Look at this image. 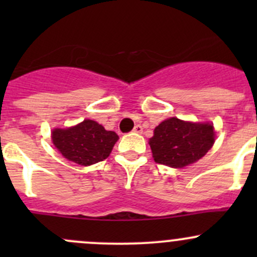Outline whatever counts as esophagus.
I'll return each mask as SVG.
<instances>
[{
  "instance_id": "obj_1",
  "label": "esophagus",
  "mask_w": 257,
  "mask_h": 257,
  "mask_svg": "<svg viewBox=\"0 0 257 257\" xmlns=\"http://www.w3.org/2000/svg\"><path fill=\"white\" fill-rule=\"evenodd\" d=\"M133 133H137V134H142L143 133V128H142V125H136L134 126V129H133Z\"/></svg>"
}]
</instances>
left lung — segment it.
I'll return each mask as SVG.
<instances>
[{
	"label": "left lung",
	"mask_w": 257,
	"mask_h": 257,
	"mask_svg": "<svg viewBox=\"0 0 257 257\" xmlns=\"http://www.w3.org/2000/svg\"><path fill=\"white\" fill-rule=\"evenodd\" d=\"M214 142L211 123H193L173 116L154 129L149 145L155 163L179 169L201 159Z\"/></svg>",
	"instance_id": "8db88e82"
}]
</instances>
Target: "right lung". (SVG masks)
<instances>
[{"instance_id":"obj_1","label":"right lung","mask_w":257,"mask_h":257,"mask_svg":"<svg viewBox=\"0 0 257 257\" xmlns=\"http://www.w3.org/2000/svg\"><path fill=\"white\" fill-rule=\"evenodd\" d=\"M118 138L115 132L105 131L92 119H84L71 128L52 131V142L58 152L66 159L84 167L107 159Z\"/></svg>"}]
</instances>
